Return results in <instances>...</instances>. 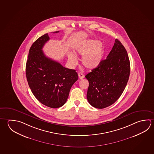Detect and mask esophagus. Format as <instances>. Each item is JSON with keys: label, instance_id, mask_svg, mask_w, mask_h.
<instances>
[{"label": "esophagus", "instance_id": "esophagus-1", "mask_svg": "<svg viewBox=\"0 0 154 154\" xmlns=\"http://www.w3.org/2000/svg\"><path fill=\"white\" fill-rule=\"evenodd\" d=\"M78 75L79 79H83V78H84V75L83 73H82V72H79Z\"/></svg>", "mask_w": 154, "mask_h": 154}]
</instances>
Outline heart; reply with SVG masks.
<instances>
[{
	"label": "heart",
	"instance_id": "obj_1",
	"mask_svg": "<svg viewBox=\"0 0 154 154\" xmlns=\"http://www.w3.org/2000/svg\"><path fill=\"white\" fill-rule=\"evenodd\" d=\"M76 54L83 56V65L89 69H94L100 65L104 54V45L100 41L86 40L78 43L74 49ZM68 60L73 66L77 64L78 59L76 54L70 52L68 54Z\"/></svg>",
	"mask_w": 154,
	"mask_h": 154
}]
</instances>
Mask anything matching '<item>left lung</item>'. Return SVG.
Returning a JSON list of instances; mask_svg holds the SVG:
<instances>
[{
	"label": "left lung",
	"mask_w": 154,
	"mask_h": 154,
	"mask_svg": "<svg viewBox=\"0 0 154 154\" xmlns=\"http://www.w3.org/2000/svg\"><path fill=\"white\" fill-rule=\"evenodd\" d=\"M130 71L127 50L116 39L106 59L85 76L89 83L86 94L89 103L97 109L113 104L125 88Z\"/></svg>",
	"instance_id": "obj_1"
}]
</instances>
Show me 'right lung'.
Returning a JSON list of instances; mask_svg holds the SVG:
<instances>
[{
    "label": "right lung",
    "instance_id": "1",
    "mask_svg": "<svg viewBox=\"0 0 154 154\" xmlns=\"http://www.w3.org/2000/svg\"><path fill=\"white\" fill-rule=\"evenodd\" d=\"M49 39L46 33L31 46L26 76L35 97L44 105L58 108L66 102L71 86L78 79V74L75 70L64 68L60 63L46 57L42 49Z\"/></svg>",
    "mask_w": 154,
    "mask_h": 154
}]
</instances>
